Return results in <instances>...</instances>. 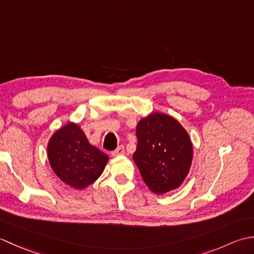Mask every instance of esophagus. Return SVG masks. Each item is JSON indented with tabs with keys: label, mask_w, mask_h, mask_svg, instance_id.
Wrapping results in <instances>:
<instances>
[{
	"label": "esophagus",
	"mask_w": 254,
	"mask_h": 254,
	"mask_svg": "<svg viewBox=\"0 0 254 254\" xmlns=\"http://www.w3.org/2000/svg\"><path fill=\"white\" fill-rule=\"evenodd\" d=\"M113 156H120V155H123L124 154V146H119L117 149H115V150H112V153H111Z\"/></svg>",
	"instance_id": "obj_1"
}]
</instances>
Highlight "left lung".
Wrapping results in <instances>:
<instances>
[{
    "instance_id": "8db88e82",
    "label": "left lung",
    "mask_w": 254,
    "mask_h": 254,
    "mask_svg": "<svg viewBox=\"0 0 254 254\" xmlns=\"http://www.w3.org/2000/svg\"><path fill=\"white\" fill-rule=\"evenodd\" d=\"M133 159L144 182L156 194L179 188L190 170L193 148L189 134L176 119L155 112L136 127Z\"/></svg>"
}]
</instances>
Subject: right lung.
<instances>
[{
  "mask_svg": "<svg viewBox=\"0 0 254 254\" xmlns=\"http://www.w3.org/2000/svg\"><path fill=\"white\" fill-rule=\"evenodd\" d=\"M48 158L64 183L80 190L98 179L109 157L89 144L79 126L68 123L50 138Z\"/></svg>",
  "mask_w": 254,
  "mask_h": 254,
  "instance_id": "obj_1",
  "label": "right lung"
}]
</instances>
